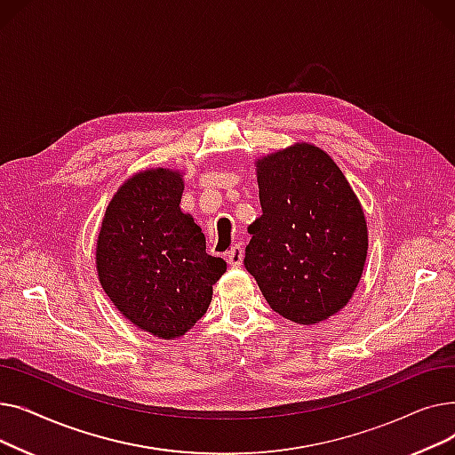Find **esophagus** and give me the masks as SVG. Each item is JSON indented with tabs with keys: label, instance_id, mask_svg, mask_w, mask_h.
Returning <instances> with one entry per match:
<instances>
[{
	"label": "esophagus",
	"instance_id": "34e87169",
	"mask_svg": "<svg viewBox=\"0 0 455 455\" xmlns=\"http://www.w3.org/2000/svg\"><path fill=\"white\" fill-rule=\"evenodd\" d=\"M225 258L228 261L230 267H240L243 261V247L240 243H235L230 247V251L225 252Z\"/></svg>",
	"mask_w": 455,
	"mask_h": 455
}]
</instances>
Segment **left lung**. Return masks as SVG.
<instances>
[{
    "label": "left lung",
    "instance_id": "obj_1",
    "mask_svg": "<svg viewBox=\"0 0 455 455\" xmlns=\"http://www.w3.org/2000/svg\"><path fill=\"white\" fill-rule=\"evenodd\" d=\"M261 215L249 227L245 269L282 317L315 324L350 300L367 258V223L324 151L297 143L258 160Z\"/></svg>",
    "mask_w": 455,
    "mask_h": 455
}]
</instances>
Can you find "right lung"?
Wrapping results in <instances>:
<instances>
[{"mask_svg": "<svg viewBox=\"0 0 455 455\" xmlns=\"http://www.w3.org/2000/svg\"><path fill=\"white\" fill-rule=\"evenodd\" d=\"M182 175L149 170L110 201L95 264L105 293L132 324L156 338H180L208 309L227 261L206 254L201 227L180 212Z\"/></svg>", "mask_w": 455, "mask_h": 455, "instance_id": "right-lung-1", "label": "right lung"}]
</instances>
